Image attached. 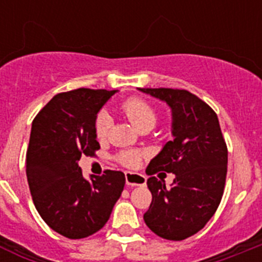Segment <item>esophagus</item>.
Segmentation results:
<instances>
[{
  "label": "esophagus",
  "mask_w": 262,
  "mask_h": 262,
  "mask_svg": "<svg viewBox=\"0 0 262 262\" xmlns=\"http://www.w3.org/2000/svg\"><path fill=\"white\" fill-rule=\"evenodd\" d=\"M147 182L145 176L140 174V173L135 172H126V184L127 186L134 187V186H144Z\"/></svg>",
  "instance_id": "esophagus-1"
}]
</instances>
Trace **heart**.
Here are the masks:
<instances>
[{
  "mask_svg": "<svg viewBox=\"0 0 262 262\" xmlns=\"http://www.w3.org/2000/svg\"><path fill=\"white\" fill-rule=\"evenodd\" d=\"M122 111L126 115L129 123L136 129L143 126H155L156 123V111L151 105L145 102L144 99L129 98L122 105ZM108 127H110V117L106 113H99L96 119V135L98 139H103L107 135ZM140 155L138 152H122L118 157L120 164L126 166H135L139 163Z\"/></svg>",
  "mask_w": 262,
  "mask_h": 262,
  "instance_id": "obj_1",
  "label": "heart"
}]
</instances>
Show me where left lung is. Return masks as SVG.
I'll use <instances>...</instances> for the list:
<instances>
[{"mask_svg":"<svg viewBox=\"0 0 262 262\" xmlns=\"http://www.w3.org/2000/svg\"><path fill=\"white\" fill-rule=\"evenodd\" d=\"M172 111V136L147 166L152 202L148 228L166 240L187 239L201 231L221 203L227 176V145L215 111L187 90L144 89ZM173 172L170 188L153 174Z\"/></svg>","mask_w":262,"mask_h":262,"instance_id":"obj_1","label":"left lung"}]
</instances>
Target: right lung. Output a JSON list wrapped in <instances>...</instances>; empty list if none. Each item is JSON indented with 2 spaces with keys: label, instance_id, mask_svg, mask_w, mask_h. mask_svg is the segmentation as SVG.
Returning a JSON list of instances; mask_svg holds the SVG:
<instances>
[{
  "label": "right lung",
  "instance_id": "obj_1",
  "mask_svg": "<svg viewBox=\"0 0 262 262\" xmlns=\"http://www.w3.org/2000/svg\"><path fill=\"white\" fill-rule=\"evenodd\" d=\"M118 90H71L53 97L32 122L26 174L41 219L68 239L93 235L106 224L123 191L118 170L82 176L81 155L99 149L96 119Z\"/></svg>",
  "mask_w": 262,
  "mask_h": 262
}]
</instances>
